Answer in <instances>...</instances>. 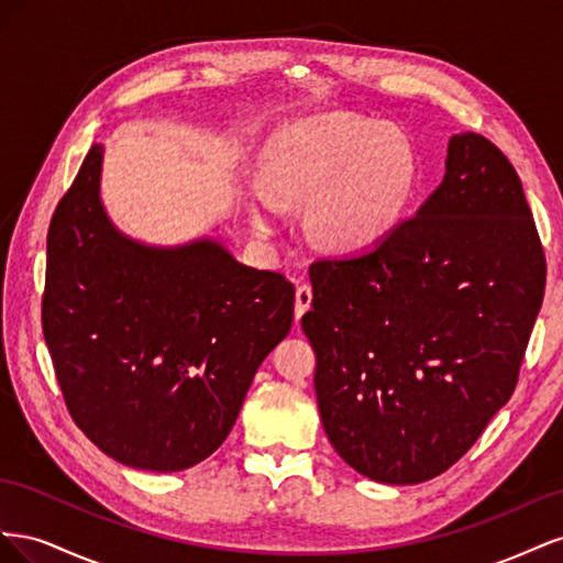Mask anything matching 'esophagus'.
<instances>
[{
	"instance_id": "esophagus-1",
	"label": "esophagus",
	"mask_w": 563,
	"mask_h": 563,
	"mask_svg": "<svg viewBox=\"0 0 563 563\" xmlns=\"http://www.w3.org/2000/svg\"><path fill=\"white\" fill-rule=\"evenodd\" d=\"M310 305H312V288L308 284H300L296 288V317L300 319L305 312L310 310Z\"/></svg>"
}]
</instances>
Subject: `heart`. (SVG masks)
Listing matches in <instances>:
<instances>
[{"instance_id":"1","label":"heart","mask_w":563,"mask_h":563,"mask_svg":"<svg viewBox=\"0 0 563 563\" xmlns=\"http://www.w3.org/2000/svg\"><path fill=\"white\" fill-rule=\"evenodd\" d=\"M269 187H258L253 223L263 232L284 201H312L317 240L366 251L395 230L420 183L416 145L397 129L360 114L323 112L286 129L267 157Z\"/></svg>"}]
</instances>
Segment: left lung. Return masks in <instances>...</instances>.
I'll return each mask as SVG.
<instances>
[{"instance_id":"obj_1","label":"left lung","mask_w":563,"mask_h":563,"mask_svg":"<svg viewBox=\"0 0 563 563\" xmlns=\"http://www.w3.org/2000/svg\"><path fill=\"white\" fill-rule=\"evenodd\" d=\"M544 251L515 166L479 133L380 244L312 263L302 331L327 437L380 484L446 472L512 397L544 296Z\"/></svg>"}]
</instances>
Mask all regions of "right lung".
<instances>
[{
    "label": "right lung",
    "instance_id": "add662e5",
    "mask_svg": "<svg viewBox=\"0 0 563 563\" xmlns=\"http://www.w3.org/2000/svg\"><path fill=\"white\" fill-rule=\"evenodd\" d=\"M103 145L46 236L42 329L67 411L117 463L178 472L209 457L265 356L291 331L296 288L199 240L145 246L100 203Z\"/></svg>",
    "mask_w": 563,
    "mask_h": 563
}]
</instances>
